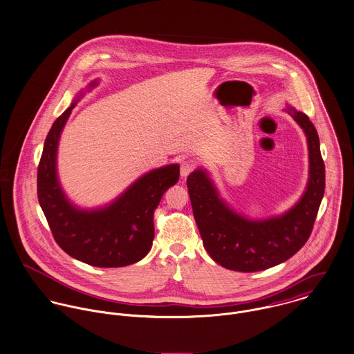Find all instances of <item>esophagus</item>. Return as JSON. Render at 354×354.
<instances>
[{
  "label": "esophagus",
  "mask_w": 354,
  "mask_h": 354,
  "mask_svg": "<svg viewBox=\"0 0 354 354\" xmlns=\"http://www.w3.org/2000/svg\"><path fill=\"white\" fill-rule=\"evenodd\" d=\"M194 163L192 161H183L181 162V166H180V173H181V177H187L192 173L194 170Z\"/></svg>",
  "instance_id": "esophagus-1"
}]
</instances>
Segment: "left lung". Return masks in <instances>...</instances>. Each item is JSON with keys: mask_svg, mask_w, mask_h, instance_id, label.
Listing matches in <instances>:
<instances>
[{"mask_svg": "<svg viewBox=\"0 0 354 354\" xmlns=\"http://www.w3.org/2000/svg\"><path fill=\"white\" fill-rule=\"evenodd\" d=\"M290 109L304 129L310 153V180L300 201L280 218L253 222L232 212L219 198L205 171L187 178L193 216L203 245L225 269L258 272L276 266L296 254L308 241L324 193V162L315 126L303 112Z\"/></svg>", "mask_w": 354, "mask_h": 354, "instance_id": "8db88e82", "label": "left lung"}]
</instances>
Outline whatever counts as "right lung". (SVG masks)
<instances>
[{"mask_svg":"<svg viewBox=\"0 0 354 354\" xmlns=\"http://www.w3.org/2000/svg\"><path fill=\"white\" fill-rule=\"evenodd\" d=\"M75 104L50 129L37 166V198L59 248L75 259L98 268H119L145 257L154 239V211L163 193L180 177V166L156 169L113 204L100 211H80L64 197L57 180L59 135Z\"/></svg>","mask_w":354,"mask_h":354,"instance_id":"add662e5","label":"right lung"}]
</instances>
